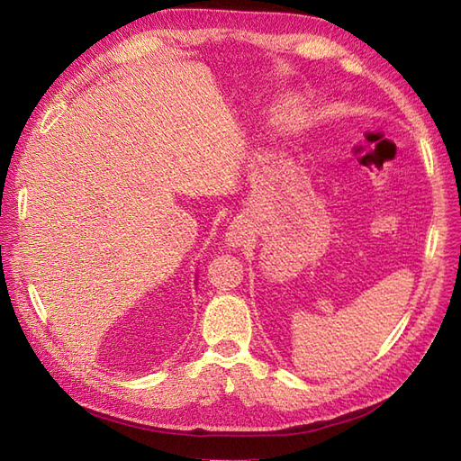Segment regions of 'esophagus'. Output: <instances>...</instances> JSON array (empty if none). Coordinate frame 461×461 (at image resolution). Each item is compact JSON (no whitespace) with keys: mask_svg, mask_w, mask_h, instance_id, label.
Segmentation results:
<instances>
[{"mask_svg":"<svg viewBox=\"0 0 461 461\" xmlns=\"http://www.w3.org/2000/svg\"><path fill=\"white\" fill-rule=\"evenodd\" d=\"M227 239H229V242L232 244V247H234V244H242L244 242V239H247V227H244L242 221H234L230 224V229L227 232Z\"/></svg>","mask_w":461,"mask_h":461,"instance_id":"esophagus-1","label":"esophagus"}]
</instances>
